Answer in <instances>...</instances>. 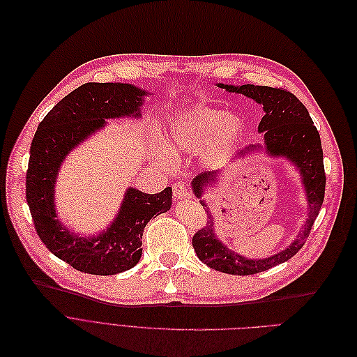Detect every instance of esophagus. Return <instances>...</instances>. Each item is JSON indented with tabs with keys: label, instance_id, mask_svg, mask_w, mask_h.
Wrapping results in <instances>:
<instances>
[{
	"label": "esophagus",
	"instance_id": "1",
	"mask_svg": "<svg viewBox=\"0 0 357 357\" xmlns=\"http://www.w3.org/2000/svg\"><path fill=\"white\" fill-rule=\"evenodd\" d=\"M173 193H174V197H176L177 200L188 199V197L192 196L190 192H189V189H188V185H185V183H183V181H178V183L174 184Z\"/></svg>",
	"mask_w": 357,
	"mask_h": 357
}]
</instances>
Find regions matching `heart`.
<instances>
[{"instance_id": "1", "label": "heart", "mask_w": 357, "mask_h": 357, "mask_svg": "<svg viewBox=\"0 0 357 357\" xmlns=\"http://www.w3.org/2000/svg\"><path fill=\"white\" fill-rule=\"evenodd\" d=\"M243 132L244 121L241 116L219 109L199 107L184 112L174 119L172 142L180 151H203V158L213 162L227 154ZM157 157L168 164L173 160V151L160 144L157 145Z\"/></svg>"}]
</instances>
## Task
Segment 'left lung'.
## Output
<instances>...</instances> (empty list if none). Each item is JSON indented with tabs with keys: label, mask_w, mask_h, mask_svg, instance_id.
<instances>
[{
	"label": "left lung",
	"mask_w": 357,
	"mask_h": 357,
	"mask_svg": "<svg viewBox=\"0 0 357 357\" xmlns=\"http://www.w3.org/2000/svg\"><path fill=\"white\" fill-rule=\"evenodd\" d=\"M218 87L229 93H240L263 106L264 116L259 125L263 133V145H248L238 151L232 161L240 160L257 151H264L268 157L286 158L299 172L302 185L308 202V218L302 225L298 238L282 251L266 259H247L241 254L228 248L220 241L215 232V218L209 211L208 203L202 199L203 192L218 181L220 169L202 173L193 181V193L200 199L202 206L208 212V224L199 229L193 240V248L200 261L222 273L235 276L256 275L282 264L292 259L307 241V236L314 225V220L322 206L326 192V173L322 162V148L317 128L312 119L301 101L289 91L267 86H228L218 84Z\"/></svg>",
	"instance_id": "8db88e82"
}]
</instances>
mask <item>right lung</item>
<instances>
[{
  "label": "right lung",
  "mask_w": 357,
  "mask_h": 357,
  "mask_svg": "<svg viewBox=\"0 0 357 357\" xmlns=\"http://www.w3.org/2000/svg\"><path fill=\"white\" fill-rule=\"evenodd\" d=\"M146 94L132 84H82L45 116L31 141L26 199L36 232L50 252L82 273L109 276L137 266L144 228L172 208V188L155 195L128 188L107 228L89 236L63 227L55 209V184L68 154L106 128L109 119L141 117Z\"/></svg>",
  "instance_id": "1"
}]
</instances>
